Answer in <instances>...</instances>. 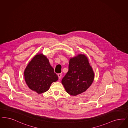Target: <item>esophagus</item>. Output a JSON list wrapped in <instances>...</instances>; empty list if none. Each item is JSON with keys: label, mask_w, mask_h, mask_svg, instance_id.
I'll use <instances>...</instances> for the list:
<instances>
[{"label": "esophagus", "mask_w": 128, "mask_h": 128, "mask_svg": "<svg viewBox=\"0 0 128 128\" xmlns=\"http://www.w3.org/2000/svg\"><path fill=\"white\" fill-rule=\"evenodd\" d=\"M58 78H59V79H60L61 78V76H62V74H58Z\"/></svg>", "instance_id": "1"}]
</instances>
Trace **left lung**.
Wrapping results in <instances>:
<instances>
[{"instance_id": "left-lung-1", "label": "left lung", "mask_w": 128, "mask_h": 128, "mask_svg": "<svg viewBox=\"0 0 128 128\" xmlns=\"http://www.w3.org/2000/svg\"><path fill=\"white\" fill-rule=\"evenodd\" d=\"M95 74L84 54L70 58L69 70L62 80L66 92L76 96L86 91L93 82Z\"/></svg>"}]
</instances>
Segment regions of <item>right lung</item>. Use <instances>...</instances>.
I'll return each mask as SVG.
<instances>
[{
	"label": "right lung",
	"instance_id": "obj_1",
	"mask_svg": "<svg viewBox=\"0 0 128 128\" xmlns=\"http://www.w3.org/2000/svg\"><path fill=\"white\" fill-rule=\"evenodd\" d=\"M24 77L29 88L38 94L48 90L51 84L58 79L48 59L42 53L35 55L30 61L25 69Z\"/></svg>",
	"mask_w": 128,
	"mask_h": 128
}]
</instances>
